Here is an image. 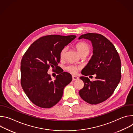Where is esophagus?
Wrapping results in <instances>:
<instances>
[{
    "mask_svg": "<svg viewBox=\"0 0 133 133\" xmlns=\"http://www.w3.org/2000/svg\"><path fill=\"white\" fill-rule=\"evenodd\" d=\"M78 79H79V78L77 76H72V81H76V80H77Z\"/></svg>",
    "mask_w": 133,
    "mask_h": 133,
    "instance_id": "1",
    "label": "esophagus"
}]
</instances>
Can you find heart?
Returning <instances> with one entry per match:
<instances>
[{
    "instance_id": "1",
    "label": "heart",
    "mask_w": 133,
    "mask_h": 133,
    "mask_svg": "<svg viewBox=\"0 0 133 133\" xmlns=\"http://www.w3.org/2000/svg\"><path fill=\"white\" fill-rule=\"evenodd\" d=\"M77 50H78L79 54L82 56L83 55H88L90 51V47L89 45L84 42H81L78 43L75 46ZM67 51V47H64L61 51L60 58L61 59H64L66 56ZM80 69L79 67H77L73 65H68L66 67V69L71 74H75L77 72V70Z\"/></svg>"
}]
</instances>
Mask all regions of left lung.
<instances>
[{"label": "left lung", "mask_w": 133, "mask_h": 133, "mask_svg": "<svg viewBox=\"0 0 133 133\" xmlns=\"http://www.w3.org/2000/svg\"><path fill=\"white\" fill-rule=\"evenodd\" d=\"M82 38L91 42L93 55L82 71L85 76L80 79L84 86L79 94L86 102L96 105L107 99L117 87L121 79V61L115 46L103 35L88 33L79 37ZM95 74L96 81H90L85 77Z\"/></svg>", "instance_id": "1"}]
</instances>
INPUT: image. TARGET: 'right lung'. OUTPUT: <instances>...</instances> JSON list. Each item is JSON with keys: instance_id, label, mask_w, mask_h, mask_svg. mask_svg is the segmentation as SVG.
Listing matches in <instances>:
<instances>
[{"instance_id": "1", "label": "right lung", "mask_w": 133, "mask_h": 133, "mask_svg": "<svg viewBox=\"0 0 133 133\" xmlns=\"http://www.w3.org/2000/svg\"><path fill=\"white\" fill-rule=\"evenodd\" d=\"M76 37L75 35L43 36L34 42L24 54L21 61V85L36 106L49 108L61 99L64 88L72 80L71 75L59 70L53 81L47 71L50 67L59 69L61 50Z\"/></svg>"}]
</instances>
